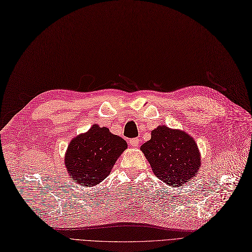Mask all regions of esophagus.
<instances>
[{
	"instance_id": "1",
	"label": "esophagus",
	"mask_w": 252,
	"mask_h": 252,
	"mask_svg": "<svg viewBox=\"0 0 252 252\" xmlns=\"http://www.w3.org/2000/svg\"><path fill=\"white\" fill-rule=\"evenodd\" d=\"M129 144L132 147H137L138 144H140V141H138V138H131V140L129 141Z\"/></svg>"
}]
</instances>
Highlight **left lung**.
<instances>
[{
    "instance_id": "8db88e82",
    "label": "left lung",
    "mask_w": 252,
    "mask_h": 252,
    "mask_svg": "<svg viewBox=\"0 0 252 252\" xmlns=\"http://www.w3.org/2000/svg\"><path fill=\"white\" fill-rule=\"evenodd\" d=\"M141 150L155 176L170 187L185 186L195 179L201 166V154L193 136L166 125L153 129Z\"/></svg>"
}]
</instances>
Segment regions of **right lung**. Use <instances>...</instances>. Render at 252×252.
<instances>
[{
	"label": "right lung",
	"mask_w": 252,
	"mask_h": 252,
	"mask_svg": "<svg viewBox=\"0 0 252 252\" xmlns=\"http://www.w3.org/2000/svg\"><path fill=\"white\" fill-rule=\"evenodd\" d=\"M126 149L127 143L122 137L94 124L72 138L64 154V166L78 185L94 187L109 175Z\"/></svg>",
	"instance_id": "1"
}]
</instances>
